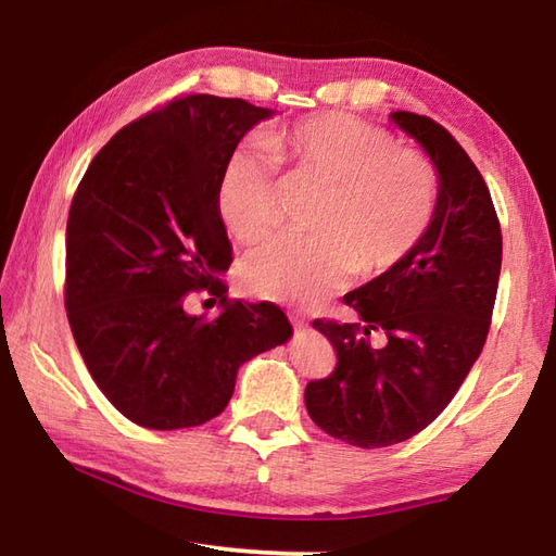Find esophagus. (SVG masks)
<instances>
[{"label":"esophagus","mask_w":556,"mask_h":556,"mask_svg":"<svg viewBox=\"0 0 556 556\" xmlns=\"http://www.w3.org/2000/svg\"><path fill=\"white\" fill-rule=\"evenodd\" d=\"M289 321L294 324L296 328H304V326H306V318L301 316V314H289Z\"/></svg>","instance_id":"34e87169"}]
</instances>
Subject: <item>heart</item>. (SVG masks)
<instances>
[{"mask_svg": "<svg viewBox=\"0 0 556 556\" xmlns=\"http://www.w3.org/2000/svg\"><path fill=\"white\" fill-rule=\"evenodd\" d=\"M269 146L244 142L225 162L215 201L240 242H260L279 223V164L296 184L321 188L312 238L281 235L242 262L255 294L316 304L353 271L375 277L402 265L439 213L437 166L388 129L351 115H316L275 129ZM276 154L271 155L270 152Z\"/></svg>", "mask_w": 556, "mask_h": 556, "instance_id": "heart-1", "label": "heart"}]
</instances>
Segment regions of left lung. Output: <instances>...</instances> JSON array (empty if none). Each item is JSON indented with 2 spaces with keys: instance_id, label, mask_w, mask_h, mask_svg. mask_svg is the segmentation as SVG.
<instances>
[{
  "instance_id": "8db88e82",
  "label": "left lung",
  "mask_w": 556,
  "mask_h": 556,
  "mask_svg": "<svg viewBox=\"0 0 556 556\" xmlns=\"http://www.w3.org/2000/svg\"><path fill=\"white\" fill-rule=\"evenodd\" d=\"M392 119L437 166V220L402 265L343 296L361 324L316 318L338 363L304 392L314 425L361 448L412 439L454 400L491 331L503 262L491 191L464 147L431 117ZM372 330L389 338L382 349L369 343Z\"/></svg>"
}]
</instances>
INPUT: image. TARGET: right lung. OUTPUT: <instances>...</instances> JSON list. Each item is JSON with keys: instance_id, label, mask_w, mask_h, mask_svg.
Here are the masks:
<instances>
[{"instance_id": "add662e5", "label": "right lung", "mask_w": 556, "mask_h": 556, "mask_svg": "<svg viewBox=\"0 0 556 556\" xmlns=\"http://www.w3.org/2000/svg\"><path fill=\"white\" fill-rule=\"evenodd\" d=\"M275 115L240 98L186 96L129 122L92 159L65 228V312L102 394L147 429L199 427L228 407L238 368L289 341L279 306L225 296L232 248L218 178ZM222 312H185L191 290Z\"/></svg>"}]
</instances>
